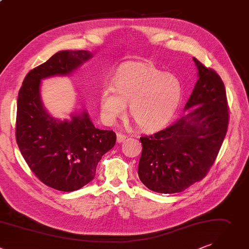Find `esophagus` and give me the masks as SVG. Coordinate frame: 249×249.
<instances>
[{
	"label": "esophagus",
	"instance_id": "34e87169",
	"mask_svg": "<svg viewBox=\"0 0 249 249\" xmlns=\"http://www.w3.org/2000/svg\"><path fill=\"white\" fill-rule=\"evenodd\" d=\"M125 139H126V136H125L124 134H123V133H118V134H117V141H118L119 143L124 142Z\"/></svg>",
	"mask_w": 249,
	"mask_h": 249
}]
</instances>
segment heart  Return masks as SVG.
<instances>
[{"label": "heart", "instance_id": "heart-1", "mask_svg": "<svg viewBox=\"0 0 249 249\" xmlns=\"http://www.w3.org/2000/svg\"><path fill=\"white\" fill-rule=\"evenodd\" d=\"M182 88L173 74L162 73L151 63H126L100 93L104 121L113 124L130 104V117L145 132L163 129L174 118L181 100Z\"/></svg>", "mask_w": 249, "mask_h": 249}]
</instances>
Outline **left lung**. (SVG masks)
Segmentation results:
<instances>
[{"instance_id":"obj_1","label":"left lung","mask_w":249,"mask_h":249,"mask_svg":"<svg viewBox=\"0 0 249 249\" xmlns=\"http://www.w3.org/2000/svg\"><path fill=\"white\" fill-rule=\"evenodd\" d=\"M199 79L185 105L186 116L154 134L142 136L138 176L160 193L183 191L204 178L214 165L229 125L226 88L220 75L197 59Z\"/></svg>"}]
</instances>
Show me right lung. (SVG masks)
Wrapping results in <instances>:
<instances>
[{
  "instance_id": "obj_1",
  "label": "right lung",
  "mask_w": 249,
  "mask_h": 249,
  "mask_svg": "<svg viewBox=\"0 0 249 249\" xmlns=\"http://www.w3.org/2000/svg\"><path fill=\"white\" fill-rule=\"evenodd\" d=\"M87 51H61L25 76L18 97L16 139L33 174L46 185L71 192L90 182L102 156L115 146L113 130L96 128L84 112L58 121L41 103V79L68 74L91 58Z\"/></svg>"
}]
</instances>
